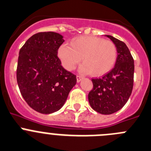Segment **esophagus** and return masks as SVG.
<instances>
[{
  "mask_svg": "<svg viewBox=\"0 0 151 151\" xmlns=\"http://www.w3.org/2000/svg\"><path fill=\"white\" fill-rule=\"evenodd\" d=\"M82 79H83L82 76L77 75V83L81 82V80H82Z\"/></svg>",
  "mask_w": 151,
  "mask_h": 151,
  "instance_id": "obj_1",
  "label": "esophagus"
}]
</instances>
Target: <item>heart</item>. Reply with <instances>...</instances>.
Wrapping results in <instances>:
<instances>
[{"mask_svg": "<svg viewBox=\"0 0 151 151\" xmlns=\"http://www.w3.org/2000/svg\"><path fill=\"white\" fill-rule=\"evenodd\" d=\"M58 55L67 70H74L83 58L84 64L80 68L81 72L102 76L115 65L117 50L111 40L95 36H82L73 39L70 46L62 44L58 50Z\"/></svg>", "mask_w": 151, "mask_h": 151, "instance_id": "b5f03b06", "label": "heart"}]
</instances>
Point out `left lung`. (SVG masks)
<instances>
[{"label": "left lung", "mask_w": 151, "mask_h": 151, "mask_svg": "<svg viewBox=\"0 0 151 151\" xmlns=\"http://www.w3.org/2000/svg\"><path fill=\"white\" fill-rule=\"evenodd\" d=\"M115 44L117 58L114 68L101 78L92 79L93 88L88 95L92 108L101 114L121 109L131 96L134 81V59L126 43L106 35Z\"/></svg>", "instance_id": "left-lung-1"}]
</instances>
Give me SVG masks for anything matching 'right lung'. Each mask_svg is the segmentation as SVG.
I'll return each instance as SVG.
<instances>
[{"mask_svg": "<svg viewBox=\"0 0 151 151\" xmlns=\"http://www.w3.org/2000/svg\"><path fill=\"white\" fill-rule=\"evenodd\" d=\"M63 36L52 32L32 36L19 50L16 79L20 92L35 111L48 114L59 111L77 83L64 68L58 50Z\"/></svg>", "mask_w": 151, "mask_h": 151, "instance_id": "right-lung-1", "label": "right lung"}]
</instances>
